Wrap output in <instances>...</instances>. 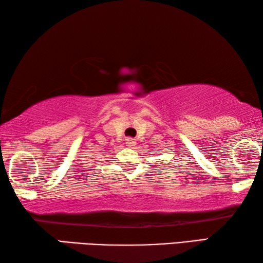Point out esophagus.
<instances>
[{"label":"esophagus","instance_id":"obj_1","mask_svg":"<svg viewBox=\"0 0 263 263\" xmlns=\"http://www.w3.org/2000/svg\"><path fill=\"white\" fill-rule=\"evenodd\" d=\"M125 144L126 146H128V147H133V146H136V140L133 139V138H126L125 139Z\"/></svg>","mask_w":263,"mask_h":263}]
</instances>
